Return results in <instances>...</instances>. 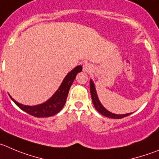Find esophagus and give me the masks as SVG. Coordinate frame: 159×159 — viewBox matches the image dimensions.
Instances as JSON below:
<instances>
[{"label": "esophagus", "mask_w": 159, "mask_h": 159, "mask_svg": "<svg viewBox=\"0 0 159 159\" xmlns=\"http://www.w3.org/2000/svg\"><path fill=\"white\" fill-rule=\"evenodd\" d=\"M83 69H84V72H89L93 69V66H92L91 64H90V63H85V64L84 65V66H83Z\"/></svg>", "instance_id": "34e87169"}]
</instances>
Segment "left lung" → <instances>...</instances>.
Listing matches in <instances>:
<instances>
[{"label":"left lung","mask_w":159,"mask_h":159,"mask_svg":"<svg viewBox=\"0 0 159 159\" xmlns=\"http://www.w3.org/2000/svg\"><path fill=\"white\" fill-rule=\"evenodd\" d=\"M90 94H91V98L92 101H93V104L94 105V108H96L97 111L99 113H101V115H103L104 116H106V117L111 118V119H122L123 117H126V116H129L132 113H127V114H123V115H118L115 114V113L111 112V111H108L105 107L102 105V104L100 102L99 98H98V93H97L96 88H95L94 83L92 80H90Z\"/></svg>","instance_id":"8db88e82"}]
</instances>
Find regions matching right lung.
<instances>
[{
    "label": "right lung",
    "instance_id": "add662e5",
    "mask_svg": "<svg viewBox=\"0 0 159 159\" xmlns=\"http://www.w3.org/2000/svg\"><path fill=\"white\" fill-rule=\"evenodd\" d=\"M82 71V66H77L71 70L69 73L66 75L63 81L61 82V85L58 89L56 90L55 93L43 103L37 105H24L19 103L16 100L13 99L11 95H9L11 99L12 100L16 105L22 111H25L28 114L31 115L35 117H50L53 116L55 114L59 112L61 108L64 107L66 102L68 93H69V89L73 83L74 80L75 79L77 74Z\"/></svg>",
    "mask_w": 159,
    "mask_h": 159
}]
</instances>
